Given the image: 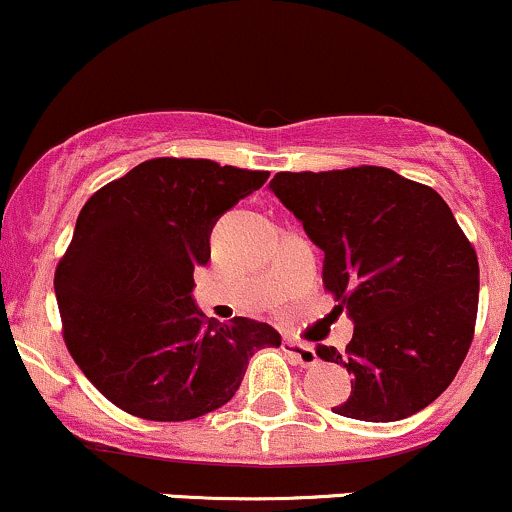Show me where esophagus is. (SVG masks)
Instances as JSON below:
<instances>
[{
  "instance_id": "esophagus-1",
  "label": "esophagus",
  "mask_w": 512,
  "mask_h": 512,
  "mask_svg": "<svg viewBox=\"0 0 512 512\" xmlns=\"http://www.w3.org/2000/svg\"><path fill=\"white\" fill-rule=\"evenodd\" d=\"M284 351L293 358V361L298 363V366L308 368V366H315V363H317V354H315V349L310 344L293 342V339H286Z\"/></svg>"
}]
</instances>
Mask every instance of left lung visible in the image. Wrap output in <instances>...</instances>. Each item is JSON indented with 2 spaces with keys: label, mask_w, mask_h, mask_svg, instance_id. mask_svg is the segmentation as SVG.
Segmentation results:
<instances>
[{
  "label": "left lung",
  "mask_w": 512,
  "mask_h": 512,
  "mask_svg": "<svg viewBox=\"0 0 512 512\" xmlns=\"http://www.w3.org/2000/svg\"><path fill=\"white\" fill-rule=\"evenodd\" d=\"M269 187L325 252L322 284L354 320L346 351H315L354 375L334 414L399 421L428 407L460 370L479 305L477 252L445 199L380 166L276 173Z\"/></svg>",
  "instance_id": "1"
}]
</instances>
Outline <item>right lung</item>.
<instances>
[{
    "mask_svg": "<svg viewBox=\"0 0 512 512\" xmlns=\"http://www.w3.org/2000/svg\"><path fill=\"white\" fill-rule=\"evenodd\" d=\"M267 178L207 158H151L79 211L55 272L62 334L115 407L149 421L197 419L236 395L257 349L281 344L267 322H216L192 301L214 223Z\"/></svg>",
    "mask_w": 512,
    "mask_h": 512,
    "instance_id": "1",
    "label": "right lung"
}]
</instances>
